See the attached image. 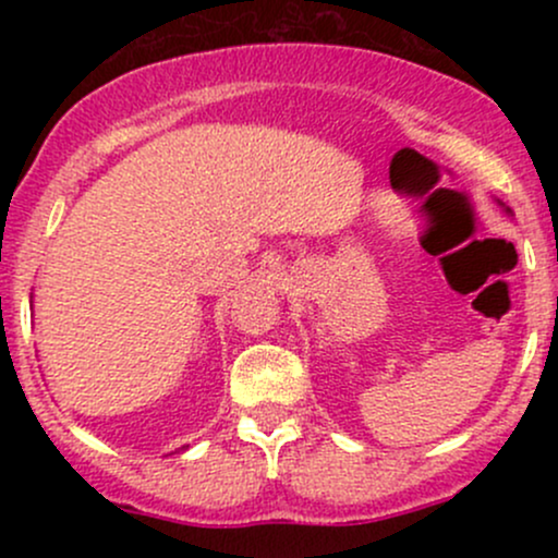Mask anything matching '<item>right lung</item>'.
Masks as SVG:
<instances>
[{
  "label": "right lung",
  "instance_id": "1",
  "mask_svg": "<svg viewBox=\"0 0 558 558\" xmlns=\"http://www.w3.org/2000/svg\"><path fill=\"white\" fill-rule=\"evenodd\" d=\"M183 448H185V446H183Z\"/></svg>",
  "mask_w": 558,
  "mask_h": 558
}]
</instances>
